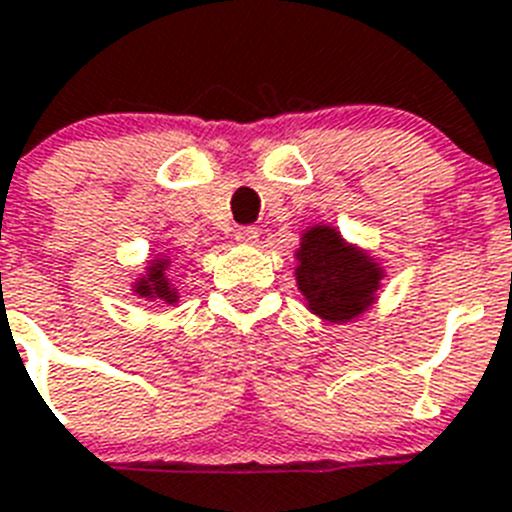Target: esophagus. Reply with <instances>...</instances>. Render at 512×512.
I'll list each match as a JSON object with an SVG mask.
<instances>
[{
  "label": "esophagus",
  "mask_w": 512,
  "mask_h": 512,
  "mask_svg": "<svg viewBox=\"0 0 512 512\" xmlns=\"http://www.w3.org/2000/svg\"><path fill=\"white\" fill-rule=\"evenodd\" d=\"M235 240L243 243V246H253V243L259 240V230H256V227H238V230H235Z\"/></svg>",
  "instance_id": "34e87169"
}]
</instances>
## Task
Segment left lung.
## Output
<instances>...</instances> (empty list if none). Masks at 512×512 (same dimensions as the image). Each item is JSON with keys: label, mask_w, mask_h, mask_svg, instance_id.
<instances>
[{"label": "left lung", "mask_w": 512, "mask_h": 512, "mask_svg": "<svg viewBox=\"0 0 512 512\" xmlns=\"http://www.w3.org/2000/svg\"><path fill=\"white\" fill-rule=\"evenodd\" d=\"M298 285L308 308L327 322H348L374 301L379 287L377 264L342 243L329 227H311L298 251Z\"/></svg>", "instance_id": "left-lung-1"}]
</instances>
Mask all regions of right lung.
<instances>
[{"mask_svg":"<svg viewBox=\"0 0 512 512\" xmlns=\"http://www.w3.org/2000/svg\"><path fill=\"white\" fill-rule=\"evenodd\" d=\"M135 293L141 295V298H159V301H164V303L177 301L175 287L170 285L167 274H164V261L149 266V277L135 285Z\"/></svg>","mask_w":512,"mask_h":512,"instance_id":"right-lung-1","label":"right lung"}]
</instances>
